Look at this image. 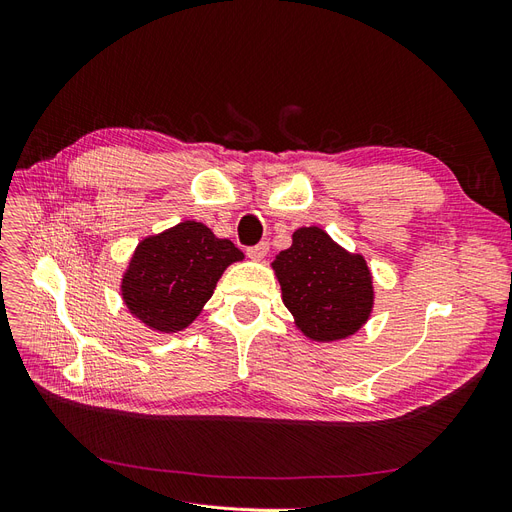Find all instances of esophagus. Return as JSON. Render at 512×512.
I'll return each instance as SVG.
<instances>
[{"mask_svg": "<svg viewBox=\"0 0 512 512\" xmlns=\"http://www.w3.org/2000/svg\"><path fill=\"white\" fill-rule=\"evenodd\" d=\"M269 254V243H258V245H252V247H247V256L250 258H254V260H262Z\"/></svg>", "mask_w": 512, "mask_h": 512, "instance_id": "34e87169", "label": "esophagus"}]
</instances>
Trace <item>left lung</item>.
Returning <instances> with one entry per match:
<instances>
[{
    "label": "left lung",
    "instance_id": "left-lung-1",
    "mask_svg": "<svg viewBox=\"0 0 512 512\" xmlns=\"http://www.w3.org/2000/svg\"><path fill=\"white\" fill-rule=\"evenodd\" d=\"M273 271L297 327L316 342L356 333L374 307L365 258L348 254L318 226L294 232L292 245L275 256Z\"/></svg>",
    "mask_w": 512,
    "mask_h": 512
}]
</instances>
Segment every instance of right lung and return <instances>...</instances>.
Returning <instances> with one entry per match:
<instances>
[{
    "label": "right lung",
    "mask_w": 512,
    "mask_h": 512,
    "mask_svg": "<svg viewBox=\"0 0 512 512\" xmlns=\"http://www.w3.org/2000/svg\"><path fill=\"white\" fill-rule=\"evenodd\" d=\"M243 252L200 222H181L138 243L121 294L149 329L177 333L192 324L215 284Z\"/></svg>",
    "instance_id": "obj_1"
}]
</instances>
